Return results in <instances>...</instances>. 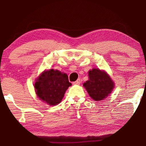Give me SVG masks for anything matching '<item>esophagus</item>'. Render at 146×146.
Here are the masks:
<instances>
[{"instance_id": "esophagus-1", "label": "esophagus", "mask_w": 146, "mask_h": 146, "mask_svg": "<svg viewBox=\"0 0 146 146\" xmlns=\"http://www.w3.org/2000/svg\"><path fill=\"white\" fill-rule=\"evenodd\" d=\"M80 83H81V80H80L79 79H77L76 81L73 82L74 85H80Z\"/></svg>"}]
</instances>
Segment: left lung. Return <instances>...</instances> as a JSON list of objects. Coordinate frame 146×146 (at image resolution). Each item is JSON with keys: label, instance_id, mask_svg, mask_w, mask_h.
Returning <instances> with one entry per match:
<instances>
[{"label": "left lung", "instance_id": "8db88e82", "mask_svg": "<svg viewBox=\"0 0 146 146\" xmlns=\"http://www.w3.org/2000/svg\"><path fill=\"white\" fill-rule=\"evenodd\" d=\"M88 75L89 80L83 83V87L93 100H104L113 91L114 82L105 71L92 69L89 71Z\"/></svg>", "mask_w": 146, "mask_h": 146}]
</instances>
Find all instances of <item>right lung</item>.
Segmentation results:
<instances>
[{
    "label": "right lung",
    "mask_w": 146,
    "mask_h": 146,
    "mask_svg": "<svg viewBox=\"0 0 146 146\" xmlns=\"http://www.w3.org/2000/svg\"><path fill=\"white\" fill-rule=\"evenodd\" d=\"M71 86L66 73L50 69L39 75L34 83L37 96L50 106L60 103L65 91Z\"/></svg>",
    "instance_id": "1"
}]
</instances>
